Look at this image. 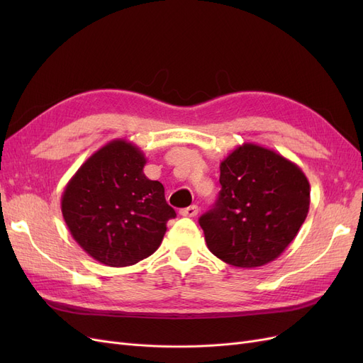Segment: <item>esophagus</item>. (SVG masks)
Instances as JSON below:
<instances>
[{
    "instance_id": "1",
    "label": "esophagus",
    "mask_w": 363,
    "mask_h": 363,
    "mask_svg": "<svg viewBox=\"0 0 363 363\" xmlns=\"http://www.w3.org/2000/svg\"><path fill=\"white\" fill-rule=\"evenodd\" d=\"M196 213H199V206H195V204H192L189 207H184V208H182V211H180L182 216H189V218L196 216Z\"/></svg>"
}]
</instances>
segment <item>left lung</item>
I'll use <instances>...</instances> for the list:
<instances>
[{
	"mask_svg": "<svg viewBox=\"0 0 363 363\" xmlns=\"http://www.w3.org/2000/svg\"><path fill=\"white\" fill-rule=\"evenodd\" d=\"M221 191L200 218L207 248L238 268L277 259L309 212L311 184L298 164L274 150L239 145L219 164Z\"/></svg>",
	"mask_w": 363,
	"mask_h": 363,
	"instance_id": "obj_1",
	"label": "left lung"
}]
</instances>
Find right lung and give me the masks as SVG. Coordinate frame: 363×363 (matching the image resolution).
Instances as JSON below:
<instances>
[{
	"mask_svg": "<svg viewBox=\"0 0 363 363\" xmlns=\"http://www.w3.org/2000/svg\"><path fill=\"white\" fill-rule=\"evenodd\" d=\"M145 155L115 139L87 159L62 195L69 233L87 255L107 267H128L151 256L175 211L163 184L144 174Z\"/></svg>",
	"mask_w": 363,
	"mask_h": 363,
	"instance_id": "add662e5",
	"label": "right lung"
}]
</instances>
